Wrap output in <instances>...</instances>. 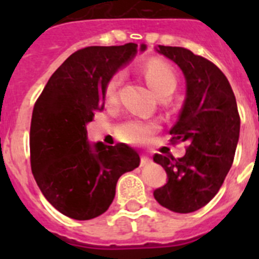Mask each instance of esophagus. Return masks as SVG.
I'll use <instances>...</instances> for the list:
<instances>
[{"label":"esophagus","mask_w":259,"mask_h":259,"mask_svg":"<svg viewBox=\"0 0 259 259\" xmlns=\"http://www.w3.org/2000/svg\"><path fill=\"white\" fill-rule=\"evenodd\" d=\"M149 162H150V158L148 157V155H141V162H140L141 166H146Z\"/></svg>","instance_id":"34e87169"}]
</instances>
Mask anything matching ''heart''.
Instances as JSON below:
<instances>
[{
	"label": "heart",
	"mask_w": 259,
	"mask_h": 259,
	"mask_svg": "<svg viewBox=\"0 0 259 259\" xmlns=\"http://www.w3.org/2000/svg\"><path fill=\"white\" fill-rule=\"evenodd\" d=\"M144 75L150 88L159 96L164 93H172L178 84L175 71L166 62L154 59L150 61L144 68ZM123 71H116L107 80L105 85V97L106 100H114L118 96L119 87L123 81ZM158 125L154 122H145L140 119H131L127 122L122 123L118 127V135L125 143L131 144H143L149 140L150 137L157 132Z\"/></svg>",
	"instance_id": "b5f03b06"
}]
</instances>
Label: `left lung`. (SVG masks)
Instances as JSON below:
<instances>
[{
  "label": "left lung",
  "instance_id": "1",
  "mask_svg": "<svg viewBox=\"0 0 259 259\" xmlns=\"http://www.w3.org/2000/svg\"><path fill=\"white\" fill-rule=\"evenodd\" d=\"M158 53L182 68L187 97L171 143L188 144L184 157L154 154L168 182L154 191V198L166 209L187 214L203 207L223 184L240 134L236 98L227 77L209 59L180 47L158 45Z\"/></svg>",
  "mask_w": 259,
  "mask_h": 259
}]
</instances>
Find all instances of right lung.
I'll use <instances>...</instances> for the list:
<instances>
[{"mask_svg": "<svg viewBox=\"0 0 259 259\" xmlns=\"http://www.w3.org/2000/svg\"><path fill=\"white\" fill-rule=\"evenodd\" d=\"M136 52L137 44L128 42L72 53L33 106L32 174L44 197L68 218L88 221L104 214L115 197L119 178L140 164L139 154L124 144L97 143L92 150L85 128L96 110L104 107L109 77Z\"/></svg>", "mask_w": 259, "mask_h": 259, "instance_id": "1", "label": "right lung"}]
</instances>
